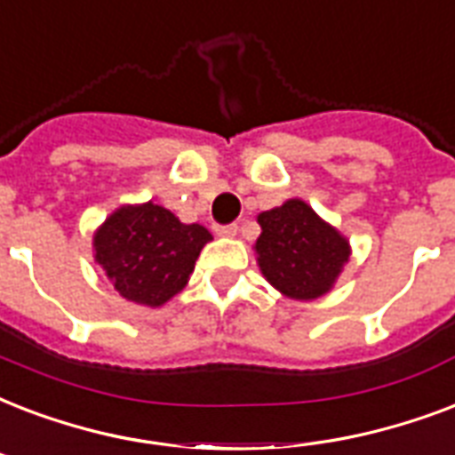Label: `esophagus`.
Wrapping results in <instances>:
<instances>
[{"mask_svg": "<svg viewBox=\"0 0 455 455\" xmlns=\"http://www.w3.org/2000/svg\"><path fill=\"white\" fill-rule=\"evenodd\" d=\"M213 232H216L218 237H235V235H237V225L235 223L216 225V228H213Z\"/></svg>", "mask_w": 455, "mask_h": 455, "instance_id": "1", "label": "esophagus"}]
</instances>
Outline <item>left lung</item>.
Wrapping results in <instances>:
<instances>
[{"instance_id": "8db88e82", "label": "left lung", "mask_w": 455, "mask_h": 455, "mask_svg": "<svg viewBox=\"0 0 455 455\" xmlns=\"http://www.w3.org/2000/svg\"><path fill=\"white\" fill-rule=\"evenodd\" d=\"M256 239L260 273L284 297L308 301L323 297L348 260V242L323 223L301 199L259 216Z\"/></svg>"}]
</instances>
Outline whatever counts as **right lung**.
<instances>
[{
  "label": "right lung",
  "mask_w": 455,
  "mask_h": 455,
  "mask_svg": "<svg viewBox=\"0 0 455 455\" xmlns=\"http://www.w3.org/2000/svg\"><path fill=\"white\" fill-rule=\"evenodd\" d=\"M209 239L204 225L180 223L164 206H123L94 235V259L123 299L156 308L188 284Z\"/></svg>",
  "instance_id": "right-lung-1"
}]
</instances>
